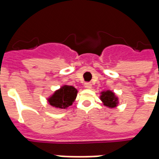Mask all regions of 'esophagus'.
Wrapping results in <instances>:
<instances>
[{
    "label": "esophagus",
    "instance_id": "obj_1",
    "mask_svg": "<svg viewBox=\"0 0 159 159\" xmlns=\"http://www.w3.org/2000/svg\"><path fill=\"white\" fill-rule=\"evenodd\" d=\"M84 87H85L86 89H92V84L89 83H86L85 84H84Z\"/></svg>",
    "mask_w": 159,
    "mask_h": 159
}]
</instances>
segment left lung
Returning a JSON list of instances; mask_svg holds the SVG:
<instances>
[{"instance_id": "obj_1", "label": "left lung", "mask_w": 159, "mask_h": 159, "mask_svg": "<svg viewBox=\"0 0 159 159\" xmlns=\"http://www.w3.org/2000/svg\"><path fill=\"white\" fill-rule=\"evenodd\" d=\"M100 99L102 101L104 106L109 107V108L117 107L118 106V104H119L118 97L111 90H105V91H102L100 93Z\"/></svg>"}]
</instances>
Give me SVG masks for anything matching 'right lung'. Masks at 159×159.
Listing matches in <instances>:
<instances>
[{"instance_id":"1","label":"right lung","mask_w":159,"mask_h":159,"mask_svg":"<svg viewBox=\"0 0 159 159\" xmlns=\"http://www.w3.org/2000/svg\"><path fill=\"white\" fill-rule=\"evenodd\" d=\"M77 92V89L73 86L63 85L60 89L54 91L47 100L51 107L57 109H67L75 101Z\"/></svg>"}]
</instances>
